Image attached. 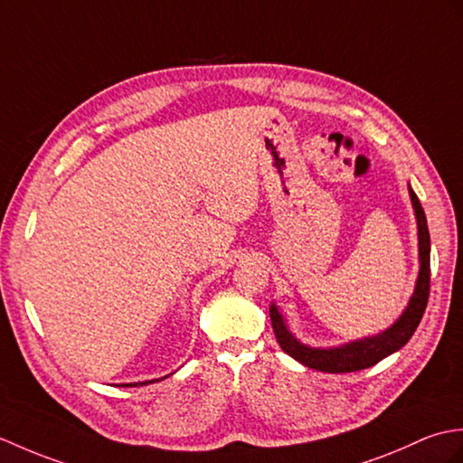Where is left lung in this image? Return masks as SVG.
Here are the masks:
<instances>
[{
	"mask_svg": "<svg viewBox=\"0 0 463 463\" xmlns=\"http://www.w3.org/2000/svg\"><path fill=\"white\" fill-rule=\"evenodd\" d=\"M410 198H412V205L418 220L420 273L416 281V291L412 295V299H410L402 317H400L398 321L388 328V331L380 333L376 336H368V338H363V341L348 343L338 348H311L297 341V338L287 331L283 317L279 315V311H277V307L271 305L269 317H271L277 343H279L283 351L289 356H293L295 361H299L301 364L315 368V371H321V373H331V374L354 373L380 363L383 358L396 353L398 348H402L410 338H412L420 321H422V315L426 311L428 297H430V232H428V222H426V213L422 210V203H420L412 188H410Z\"/></svg>",
	"mask_w": 463,
	"mask_h": 463,
	"instance_id": "obj_1",
	"label": "left lung"
}]
</instances>
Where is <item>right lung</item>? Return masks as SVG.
<instances>
[{
  "label": "right lung",
  "instance_id": "right-lung-1",
  "mask_svg": "<svg viewBox=\"0 0 463 463\" xmlns=\"http://www.w3.org/2000/svg\"><path fill=\"white\" fill-rule=\"evenodd\" d=\"M150 383H154V380H146V383H135V384H122V386H145V384H150ZM158 383V380H156Z\"/></svg>",
  "mask_w": 463,
  "mask_h": 463
}]
</instances>
